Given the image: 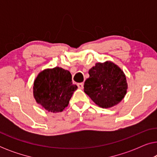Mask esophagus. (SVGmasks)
<instances>
[{
	"mask_svg": "<svg viewBox=\"0 0 157 157\" xmlns=\"http://www.w3.org/2000/svg\"><path fill=\"white\" fill-rule=\"evenodd\" d=\"M77 86H78V89H83V83H79L77 84Z\"/></svg>",
	"mask_w": 157,
	"mask_h": 157,
	"instance_id": "esophagus-1",
	"label": "esophagus"
}]
</instances>
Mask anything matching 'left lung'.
Masks as SVG:
<instances>
[{"instance_id":"8db88e82","label":"left lung","mask_w":157,"mask_h":157,"mask_svg":"<svg viewBox=\"0 0 157 157\" xmlns=\"http://www.w3.org/2000/svg\"><path fill=\"white\" fill-rule=\"evenodd\" d=\"M89 74L83 86L84 92L97 106L111 108L124 98L128 89L126 75L113 62L96 63Z\"/></svg>"}]
</instances>
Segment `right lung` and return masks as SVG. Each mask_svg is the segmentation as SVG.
Masks as SVG:
<instances>
[{"label": "right lung", "mask_w": 157, "mask_h": 157, "mask_svg": "<svg viewBox=\"0 0 157 157\" xmlns=\"http://www.w3.org/2000/svg\"><path fill=\"white\" fill-rule=\"evenodd\" d=\"M71 78L70 71L60 67L41 71L33 82V94L36 103L49 112L63 111L78 89L72 83Z\"/></svg>", "instance_id": "obj_1"}]
</instances>
